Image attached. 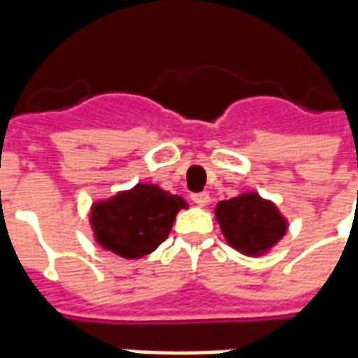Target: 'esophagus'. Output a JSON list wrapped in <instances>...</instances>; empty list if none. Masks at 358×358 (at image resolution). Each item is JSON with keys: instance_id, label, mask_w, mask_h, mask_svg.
<instances>
[{"instance_id": "obj_1", "label": "esophagus", "mask_w": 358, "mask_h": 358, "mask_svg": "<svg viewBox=\"0 0 358 358\" xmlns=\"http://www.w3.org/2000/svg\"><path fill=\"white\" fill-rule=\"evenodd\" d=\"M192 201H194L195 205H199V207H205V205L210 201V197H209V194H205V192H203V194L192 195Z\"/></svg>"}]
</instances>
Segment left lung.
<instances>
[{
  "label": "left lung",
  "mask_w": 358,
  "mask_h": 358,
  "mask_svg": "<svg viewBox=\"0 0 358 358\" xmlns=\"http://www.w3.org/2000/svg\"><path fill=\"white\" fill-rule=\"evenodd\" d=\"M215 218L226 243L248 257L266 255L289 228L276 203L257 192H243L232 199L218 201Z\"/></svg>",
  "instance_id": "8db88e82"
}]
</instances>
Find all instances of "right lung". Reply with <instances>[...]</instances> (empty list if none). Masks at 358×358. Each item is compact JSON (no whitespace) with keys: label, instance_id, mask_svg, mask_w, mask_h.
<instances>
[{"label":"right lung","instance_id":"add662e5","mask_svg":"<svg viewBox=\"0 0 358 358\" xmlns=\"http://www.w3.org/2000/svg\"><path fill=\"white\" fill-rule=\"evenodd\" d=\"M187 201L157 184H136L90 207V228L101 249L122 259L153 253L172 230Z\"/></svg>","mask_w":358,"mask_h":358}]
</instances>
